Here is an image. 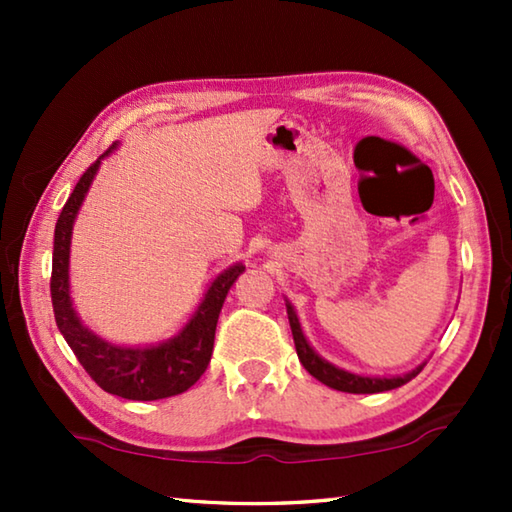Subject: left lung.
<instances>
[{
    "instance_id": "8db88e82",
    "label": "left lung",
    "mask_w": 512,
    "mask_h": 512,
    "mask_svg": "<svg viewBox=\"0 0 512 512\" xmlns=\"http://www.w3.org/2000/svg\"><path fill=\"white\" fill-rule=\"evenodd\" d=\"M287 314H289L293 343H296V352H298L300 363L305 366V370L309 372L311 377L323 381L325 386L334 388V391H343V393H384V391H393V388L406 384V381H411L424 368V363H422V366H418L415 370L406 372V375H400V377H361V375H354V372L341 370V368L332 366L329 361L320 359L318 354L314 352V348H311V345L307 343L305 334H302L300 320L296 316V311H293L291 302H287Z\"/></svg>"
}]
</instances>
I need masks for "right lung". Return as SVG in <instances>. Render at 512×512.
<instances>
[{"instance_id": "right-lung-1", "label": "right lung", "mask_w": 512, "mask_h": 512, "mask_svg": "<svg viewBox=\"0 0 512 512\" xmlns=\"http://www.w3.org/2000/svg\"><path fill=\"white\" fill-rule=\"evenodd\" d=\"M115 146L117 144H112L97 162L85 169L58 216L54 259H51V305H54L60 334L65 336L85 372L103 391L137 402L164 400V397L185 393L201 379L212 359L214 332L225 296L246 266L235 264L225 268L210 284L189 323L169 341L149 345V348H126V345L103 341L101 336L90 332L76 316L72 296H69V244H72L76 214H79L85 194L97 176L99 164Z\"/></svg>"}]
</instances>
